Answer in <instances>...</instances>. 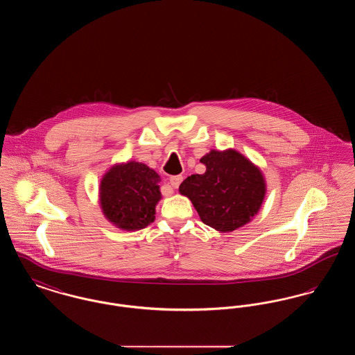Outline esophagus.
<instances>
[{"instance_id": "34e87169", "label": "esophagus", "mask_w": 355, "mask_h": 355, "mask_svg": "<svg viewBox=\"0 0 355 355\" xmlns=\"http://www.w3.org/2000/svg\"><path fill=\"white\" fill-rule=\"evenodd\" d=\"M182 175H173V177H170V185L173 186L174 189H177L178 186L181 185V182H182Z\"/></svg>"}]
</instances>
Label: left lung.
Here are the masks:
<instances>
[{"instance_id":"obj_1","label":"left lung","mask_w":355,"mask_h":355,"mask_svg":"<svg viewBox=\"0 0 355 355\" xmlns=\"http://www.w3.org/2000/svg\"><path fill=\"white\" fill-rule=\"evenodd\" d=\"M203 174H193L180 193L196 207L205 225L230 233L253 220L266 194L261 169L234 149L210 150L200 159Z\"/></svg>"}]
</instances>
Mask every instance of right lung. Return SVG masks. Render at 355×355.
<instances>
[{
	"mask_svg": "<svg viewBox=\"0 0 355 355\" xmlns=\"http://www.w3.org/2000/svg\"><path fill=\"white\" fill-rule=\"evenodd\" d=\"M159 175L148 165L129 161L116 164L102 177L100 206L105 218L126 232L145 229L154 222L161 200Z\"/></svg>",
	"mask_w": 355,
	"mask_h": 355,
	"instance_id": "add662e5",
	"label": "right lung"
}]
</instances>
